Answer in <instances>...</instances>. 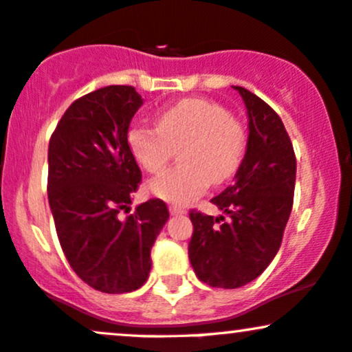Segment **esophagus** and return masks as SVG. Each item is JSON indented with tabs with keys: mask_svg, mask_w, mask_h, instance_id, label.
I'll return each instance as SVG.
<instances>
[{
	"mask_svg": "<svg viewBox=\"0 0 352 352\" xmlns=\"http://www.w3.org/2000/svg\"><path fill=\"white\" fill-rule=\"evenodd\" d=\"M169 213H171L173 217H181V214H186V210L181 206L173 205V206H169Z\"/></svg>",
	"mask_w": 352,
	"mask_h": 352,
	"instance_id": "34e87169",
	"label": "esophagus"
}]
</instances>
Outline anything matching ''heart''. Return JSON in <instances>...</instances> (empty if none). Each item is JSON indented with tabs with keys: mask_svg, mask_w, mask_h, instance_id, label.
Returning <instances> with one entry per match:
<instances>
[{
	"mask_svg": "<svg viewBox=\"0 0 352 352\" xmlns=\"http://www.w3.org/2000/svg\"><path fill=\"white\" fill-rule=\"evenodd\" d=\"M126 142L134 161L149 175H157L181 146L175 169L147 184V191L162 201L188 205L206 190L210 181L225 183L240 168L247 149L243 126L213 100L188 97L162 109L156 127L135 122Z\"/></svg>",
	"mask_w": 352,
	"mask_h": 352,
	"instance_id": "heart-1",
	"label": "heart"
}]
</instances>
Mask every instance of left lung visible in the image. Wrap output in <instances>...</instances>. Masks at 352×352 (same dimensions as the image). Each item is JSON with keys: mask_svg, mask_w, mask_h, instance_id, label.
I'll return each mask as SVG.
<instances>
[{"mask_svg": "<svg viewBox=\"0 0 352 352\" xmlns=\"http://www.w3.org/2000/svg\"><path fill=\"white\" fill-rule=\"evenodd\" d=\"M248 117V141L235 183L211 199L228 217L191 211V267L201 282L238 289L255 280L280 248L296 188L297 161L280 117L260 97L235 87Z\"/></svg>", "mask_w": 352, "mask_h": 352, "instance_id": "left-lung-1", "label": "left lung"}]
</instances>
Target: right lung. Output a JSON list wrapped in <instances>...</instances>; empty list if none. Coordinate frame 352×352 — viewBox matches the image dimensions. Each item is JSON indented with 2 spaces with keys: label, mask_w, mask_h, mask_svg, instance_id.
Returning <instances> with one entry per match:
<instances>
[{
  "label": "right lung",
  "mask_w": 352,
  "mask_h": 352,
  "mask_svg": "<svg viewBox=\"0 0 352 352\" xmlns=\"http://www.w3.org/2000/svg\"><path fill=\"white\" fill-rule=\"evenodd\" d=\"M142 97L107 85L75 100L48 144V203L75 274L105 294H126L149 277L151 248L169 218L161 199L131 210L141 169L126 142Z\"/></svg>",
  "instance_id": "right-lung-1"
}]
</instances>
